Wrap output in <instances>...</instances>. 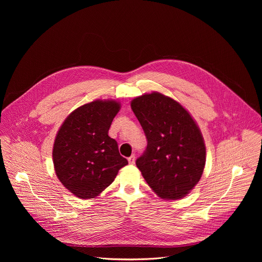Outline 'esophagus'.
I'll list each match as a JSON object with an SVG mask.
<instances>
[{"instance_id": "34e87169", "label": "esophagus", "mask_w": 262, "mask_h": 262, "mask_svg": "<svg viewBox=\"0 0 262 262\" xmlns=\"http://www.w3.org/2000/svg\"><path fill=\"white\" fill-rule=\"evenodd\" d=\"M127 161H128V163H129L130 165H134V164H135V161H136V157H135V155L130 156V157L127 159Z\"/></svg>"}]
</instances>
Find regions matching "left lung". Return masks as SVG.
I'll list each match as a JSON object with an SVG mask.
<instances>
[{
  "label": "left lung",
  "instance_id": "1",
  "mask_svg": "<svg viewBox=\"0 0 262 262\" xmlns=\"http://www.w3.org/2000/svg\"><path fill=\"white\" fill-rule=\"evenodd\" d=\"M130 106L147 139L137 167L161 198H183L198 183L205 166L199 127L179 102L159 92L136 97Z\"/></svg>",
  "mask_w": 262,
  "mask_h": 262
}]
</instances>
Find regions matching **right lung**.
I'll list each match as a JSON object with an SVG mask.
<instances>
[{
    "label": "right lung",
    "mask_w": 262,
    "mask_h": 262,
    "mask_svg": "<svg viewBox=\"0 0 262 262\" xmlns=\"http://www.w3.org/2000/svg\"><path fill=\"white\" fill-rule=\"evenodd\" d=\"M119 110L115 100L86 103L72 112L56 136V174L65 188L81 199L98 196L127 165L116 140L107 135Z\"/></svg>",
    "instance_id": "add662e5"
}]
</instances>
